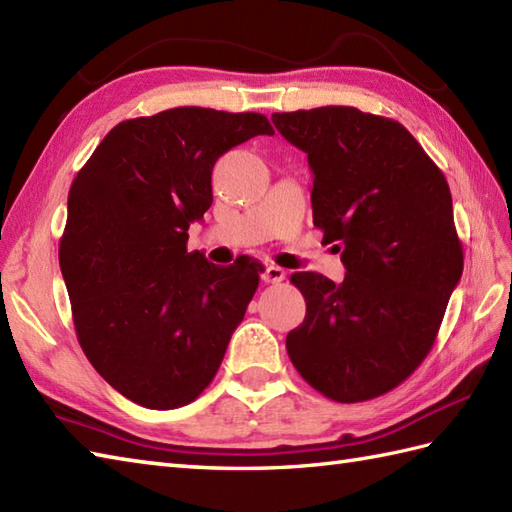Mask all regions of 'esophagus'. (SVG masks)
I'll return each mask as SVG.
<instances>
[{
  "mask_svg": "<svg viewBox=\"0 0 512 512\" xmlns=\"http://www.w3.org/2000/svg\"><path fill=\"white\" fill-rule=\"evenodd\" d=\"M262 279L266 281V284H281V281L286 279V270L279 266H266Z\"/></svg>",
  "mask_w": 512,
  "mask_h": 512,
  "instance_id": "34e87169",
  "label": "esophagus"
}]
</instances>
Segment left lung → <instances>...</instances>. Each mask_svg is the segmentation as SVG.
Segmentation results:
<instances>
[{"instance_id": "8db88e82", "label": "left lung", "mask_w": 512, "mask_h": 512, "mask_svg": "<svg viewBox=\"0 0 512 512\" xmlns=\"http://www.w3.org/2000/svg\"><path fill=\"white\" fill-rule=\"evenodd\" d=\"M308 154L312 217L339 242L347 275L290 277L306 319L288 332L292 365L336 402H363L407 380L431 352L464 268L447 178L398 121L325 105L273 114Z\"/></svg>"}]
</instances>
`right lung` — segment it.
<instances>
[{"label": "right lung", "mask_w": 512, "mask_h": 512, "mask_svg": "<svg viewBox=\"0 0 512 512\" xmlns=\"http://www.w3.org/2000/svg\"><path fill=\"white\" fill-rule=\"evenodd\" d=\"M262 134L264 114L173 107L118 123L76 173L59 244L76 339L140 407L198 398L255 295L257 264H209L187 231L213 202L217 158Z\"/></svg>", "instance_id": "obj_1"}]
</instances>
